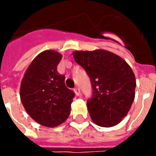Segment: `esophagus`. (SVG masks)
Instances as JSON below:
<instances>
[{
    "label": "esophagus",
    "instance_id": "obj_1",
    "mask_svg": "<svg viewBox=\"0 0 156 156\" xmlns=\"http://www.w3.org/2000/svg\"><path fill=\"white\" fill-rule=\"evenodd\" d=\"M73 91H74L75 94L77 95V96H79L80 95V89L78 87H76V88H73Z\"/></svg>",
    "mask_w": 156,
    "mask_h": 156
}]
</instances>
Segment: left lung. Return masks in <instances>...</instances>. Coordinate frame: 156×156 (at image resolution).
<instances>
[{"label":"left lung","mask_w":156,"mask_h":156,"mask_svg":"<svg viewBox=\"0 0 156 156\" xmlns=\"http://www.w3.org/2000/svg\"><path fill=\"white\" fill-rule=\"evenodd\" d=\"M75 62L90 78L92 97L87 101L89 115L101 127L116 125L127 115L134 99L135 77L118 55L105 51H77Z\"/></svg>","instance_id":"obj_1"}]
</instances>
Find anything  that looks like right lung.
I'll list each match as a JSON object with an SVG mask.
<instances>
[{"instance_id": "1", "label": "right lung", "mask_w": 156, "mask_h": 156, "mask_svg": "<svg viewBox=\"0 0 156 156\" xmlns=\"http://www.w3.org/2000/svg\"><path fill=\"white\" fill-rule=\"evenodd\" d=\"M61 59L58 51H42L27 69L21 84L20 97L26 111L47 127H56L68 119L75 96L66 87L64 75L57 70Z\"/></svg>"}]
</instances>
